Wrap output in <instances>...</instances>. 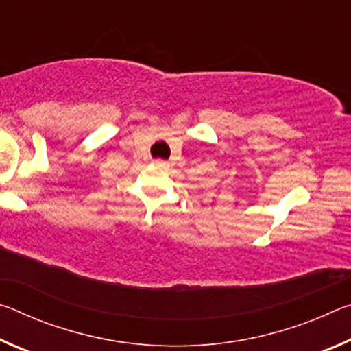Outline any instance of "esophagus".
I'll return each instance as SVG.
<instances>
[{
    "label": "esophagus",
    "instance_id": "1",
    "mask_svg": "<svg viewBox=\"0 0 351 351\" xmlns=\"http://www.w3.org/2000/svg\"><path fill=\"white\" fill-rule=\"evenodd\" d=\"M153 164L154 165H156V167H162V169H165V167H167V162H165V161H162V159H156V161H153Z\"/></svg>",
    "mask_w": 351,
    "mask_h": 351
}]
</instances>
